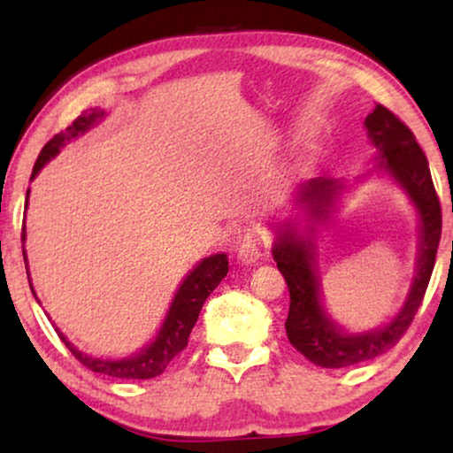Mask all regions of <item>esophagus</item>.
<instances>
[{"mask_svg":"<svg viewBox=\"0 0 453 453\" xmlns=\"http://www.w3.org/2000/svg\"><path fill=\"white\" fill-rule=\"evenodd\" d=\"M259 257H262V247H259V243H257L256 239L247 237V239L243 241V243L239 245L237 259H239L241 264L250 265V264H256Z\"/></svg>","mask_w":453,"mask_h":453,"instance_id":"esophagus-1","label":"esophagus"}]
</instances>
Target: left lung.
<instances>
[{
	"instance_id": "8db88e82",
	"label": "left lung",
	"mask_w": 453,
	"mask_h": 453,
	"mask_svg": "<svg viewBox=\"0 0 453 453\" xmlns=\"http://www.w3.org/2000/svg\"><path fill=\"white\" fill-rule=\"evenodd\" d=\"M365 127L377 148V160H381L377 169L389 173L418 210L420 243L417 276H414L406 303L395 313V318L375 330L349 334L334 324L321 303L311 237L307 233H299L295 222H284V228H278L280 233L272 247V256L287 280L290 295L288 318L284 324L288 342L307 361L326 369L350 367V365L371 361L398 344L423 303L425 290L429 287L433 268H435L439 239H441V206H439L435 185L431 179L429 160L417 144L414 134L383 104H377L373 113L367 115ZM342 189L344 183L332 177H315L299 185L296 203L305 208L309 233L315 231V220H324L330 216Z\"/></svg>"
}]
</instances>
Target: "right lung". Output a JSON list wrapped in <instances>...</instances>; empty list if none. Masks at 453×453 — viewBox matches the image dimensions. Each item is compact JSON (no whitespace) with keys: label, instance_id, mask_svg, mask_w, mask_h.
<instances>
[{"label":"right lung","instance_id":"obj_1","mask_svg":"<svg viewBox=\"0 0 453 453\" xmlns=\"http://www.w3.org/2000/svg\"><path fill=\"white\" fill-rule=\"evenodd\" d=\"M103 117H104L103 109L98 107L88 109L84 111V113L80 115L70 127H65L64 132L53 135V138L42 146L39 158H36L35 163L33 175H30V181L39 175L42 166H45L49 160H51L55 154L67 144V142L76 140L78 135L88 132L92 126H96V123L103 119ZM28 194L30 189H27V206H28ZM24 241H27V225L22 222V256H24V264H27L28 259H27V250H24ZM226 272H228L226 253H216V256L202 259V262L197 264L188 276H185L181 287H179V290L175 293V299H173L169 307V313H166L165 318V324L158 330L154 342L144 346V349L135 352L132 357L115 358V361L113 358L90 357L86 355V352L78 350L76 346H73L70 340L58 330V327H55V332L59 334V338L64 340V344L70 349L72 355L76 357L84 367L95 371V373L119 377V380H152V377L163 373V371L171 365L173 358H175L179 352L188 346L189 334L194 330L197 315L202 311L203 301H206L210 293H212V290L222 282V278L226 276ZM27 274H28V264H27ZM28 282H30V290H33L36 299L30 274H28Z\"/></svg>","mask_w":453,"mask_h":453}]
</instances>
